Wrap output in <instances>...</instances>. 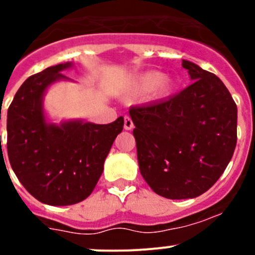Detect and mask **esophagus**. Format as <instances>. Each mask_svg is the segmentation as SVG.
I'll use <instances>...</instances> for the list:
<instances>
[{"label": "esophagus", "mask_w": 255, "mask_h": 255, "mask_svg": "<svg viewBox=\"0 0 255 255\" xmlns=\"http://www.w3.org/2000/svg\"><path fill=\"white\" fill-rule=\"evenodd\" d=\"M133 127H134V126H133L132 118H130L129 116H125V129L129 130V129H132Z\"/></svg>", "instance_id": "34e87169"}]
</instances>
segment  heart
<instances>
[{"label":"heart","mask_w":255,"mask_h":255,"mask_svg":"<svg viewBox=\"0 0 255 255\" xmlns=\"http://www.w3.org/2000/svg\"><path fill=\"white\" fill-rule=\"evenodd\" d=\"M164 81V75L160 72H149L139 78L135 83V90L138 92H148L158 87Z\"/></svg>","instance_id":"b5f03b06"}]
</instances>
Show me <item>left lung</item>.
<instances>
[{
  "instance_id": "obj_1",
  "label": "left lung",
  "mask_w": 255,
  "mask_h": 255,
  "mask_svg": "<svg viewBox=\"0 0 255 255\" xmlns=\"http://www.w3.org/2000/svg\"><path fill=\"white\" fill-rule=\"evenodd\" d=\"M182 66L192 85L162 102L129 108L140 174L168 199L207 192L237 144V105L228 88L193 62Z\"/></svg>"
}]
</instances>
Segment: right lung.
<instances>
[{
	"label": "right lung",
	"instance_id": "1",
	"mask_svg": "<svg viewBox=\"0 0 255 255\" xmlns=\"http://www.w3.org/2000/svg\"><path fill=\"white\" fill-rule=\"evenodd\" d=\"M70 66H52L27 78L7 112L12 169L31 196L49 206H71L92 193L106 157L123 129L122 117L110 125H47L42 96L54 81L67 78L61 71Z\"/></svg>",
	"mask_w": 255,
	"mask_h": 255
}]
</instances>
